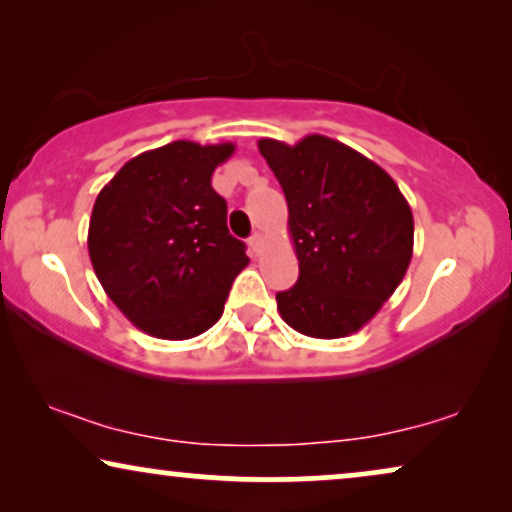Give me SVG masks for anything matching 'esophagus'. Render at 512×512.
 Returning a JSON list of instances; mask_svg holds the SVG:
<instances>
[{"label": "esophagus", "mask_w": 512, "mask_h": 512, "mask_svg": "<svg viewBox=\"0 0 512 512\" xmlns=\"http://www.w3.org/2000/svg\"><path fill=\"white\" fill-rule=\"evenodd\" d=\"M261 247H263V235L261 233H254L249 237V249L254 251V254H258V251H261Z\"/></svg>", "instance_id": "esophagus-1"}]
</instances>
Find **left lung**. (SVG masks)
Instances as JSON below:
<instances>
[{
    "label": "left lung",
    "instance_id": "8db88e82",
    "mask_svg": "<svg viewBox=\"0 0 512 512\" xmlns=\"http://www.w3.org/2000/svg\"><path fill=\"white\" fill-rule=\"evenodd\" d=\"M258 151L282 186L298 282L277 310L310 338H347L368 324L403 282L415 221L380 165L324 135L298 144L261 139Z\"/></svg>",
    "mask_w": 512,
    "mask_h": 512
}]
</instances>
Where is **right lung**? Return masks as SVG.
I'll use <instances>...</instances> for the list:
<instances>
[{"label":"right lung","instance_id":"obj_1","mask_svg":"<svg viewBox=\"0 0 512 512\" xmlns=\"http://www.w3.org/2000/svg\"><path fill=\"white\" fill-rule=\"evenodd\" d=\"M235 144L179 139L128 160L97 195L88 226L102 289L137 328L188 340L221 319L233 279L247 268L228 233L226 200L212 188Z\"/></svg>","mask_w":512,"mask_h":512}]
</instances>
